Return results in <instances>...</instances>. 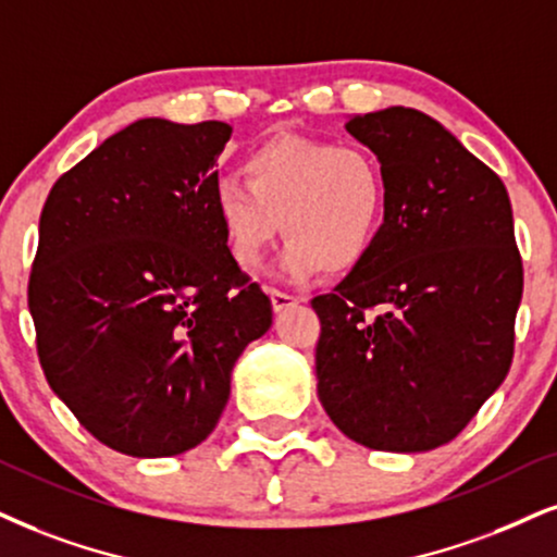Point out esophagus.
Masks as SVG:
<instances>
[{"label":"esophagus","instance_id":"esophagus-1","mask_svg":"<svg viewBox=\"0 0 557 557\" xmlns=\"http://www.w3.org/2000/svg\"><path fill=\"white\" fill-rule=\"evenodd\" d=\"M268 297H271L273 312H284V310H289V307H297L301 301L299 297H294V294H286V292H278V289L268 292Z\"/></svg>","mask_w":557,"mask_h":557}]
</instances>
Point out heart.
Here are the masks:
<instances>
[{
    "mask_svg": "<svg viewBox=\"0 0 557 557\" xmlns=\"http://www.w3.org/2000/svg\"><path fill=\"white\" fill-rule=\"evenodd\" d=\"M245 181L219 177L211 190L226 252L256 268L281 232L289 237L278 273L305 281L351 273L367 263L387 219L382 164L351 144L281 134L258 144L243 162Z\"/></svg>",
    "mask_w": 557,
    "mask_h": 557,
    "instance_id": "b5f03b06",
    "label": "heart"
}]
</instances>
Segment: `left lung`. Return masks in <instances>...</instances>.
Wrapping results in <instances>:
<instances>
[{
    "label": "left lung",
    "instance_id": "8db88e82",
    "mask_svg": "<svg viewBox=\"0 0 557 557\" xmlns=\"http://www.w3.org/2000/svg\"><path fill=\"white\" fill-rule=\"evenodd\" d=\"M387 177L367 263L312 299L318 397L356 444L429 451L500 387L513 356L521 258L506 185L413 108L351 115Z\"/></svg>",
    "mask_w": 557,
    "mask_h": 557
}]
</instances>
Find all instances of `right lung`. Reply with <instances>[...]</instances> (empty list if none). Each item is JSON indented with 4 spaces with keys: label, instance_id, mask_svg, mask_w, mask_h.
<instances>
[{
    "label": "right lung",
    "instance_id": "1",
    "mask_svg": "<svg viewBox=\"0 0 557 557\" xmlns=\"http://www.w3.org/2000/svg\"><path fill=\"white\" fill-rule=\"evenodd\" d=\"M232 126L141 119L51 188L27 307L53 395L111 449L173 457L214 431L271 299L226 252L214 164Z\"/></svg>",
    "mask_w": 557,
    "mask_h": 557
}]
</instances>
